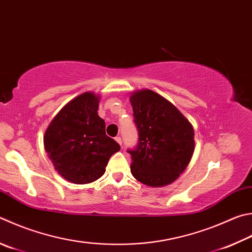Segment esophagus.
<instances>
[{"mask_svg": "<svg viewBox=\"0 0 252 252\" xmlns=\"http://www.w3.org/2000/svg\"><path fill=\"white\" fill-rule=\"evenodd\" d=\"M116 141L118 142L119 144L122 145V139H121V136H117V138H116Z\"/></svg>", "mask_w": 252, "mask_h": 252, "instance_id": "esophagus-1", "label": "esophagus"}]
</instances>
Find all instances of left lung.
I'll return each mask as SVG.
<instances>
[{
	"label": "left lung",
	"mask_w": 252,
	"mask_h": 252,
	"mask_svg": "<svg viewBox=\"0 0 252 252\" xmlns=\"http://www.w3.org/2000/svg\"><path fill=\"white\" fill-rule=\"evenodd\" d=\"M130 102L139 131L136 148L126 151L131 154L132 175L148 186L171 184L193 157V126L174 104L152 90L135 91Z\"/></svg>",
	"instance_id": "obj_1"
}]
</instances>
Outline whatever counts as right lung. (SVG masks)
Wrapping results in <instances>:
<instances>
[{"label": "right lung", "mask_w": 252, "mask_h": 252, "mask_svg": "<svg viewBox=\"0 0 252 252\" xmlns=\"http://www.w3.org/2000/svg\"><path fill=\"white\" fill-rule=\"evenodd\" d=\"M99 95L79 94L63 106L44 135L53 165L65 180L88 184L101 177L111 155L120 150L106 134V123L98 116Z\"/></svg>", "instance_id": "add662e5"}]
</instances>
